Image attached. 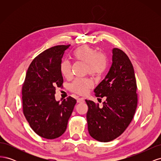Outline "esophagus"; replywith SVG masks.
<instances>
[{
	"instance_id": "34e87169",
	"label": "esophagus",
	"mask_w": 161,
	"mask_h": 161,
	"mask_svg": "<svg viewBox=\"0 0 161 161\" xmlns=\"http://www.w3.org/2000/svg\"><path fill=\"white\" fill-rule=\"evenodd\" d=\"M84 101H85L84 98H78L77 103H82V102H84Z\"/></svg>"
}]
</instances>
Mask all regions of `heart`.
<instances>
[{
	"label": "heart",
	"mask_w": 161,
	"mask_h": 161,
	"mask_svg": "<svg viewBox=\"0 0 161 161\" xmlns=\"http://www.w3.org/2000/svg\"><path fill=\"white\" fill-rule=\"evenodd\" d=\"M73 56L77 60L86 64V72L93 76H99L105 70L107 59L103 53L97 52L89 46H82L78 47L73 53ZM60 70L62 75L69 78L71 75V66L68 60L62 62ZM92 82L89 79H76L70 86L71 90L79 95H85L92 87Z\"/></svg>",
	"instance_id": "b5f03b06"
}]
</instances>
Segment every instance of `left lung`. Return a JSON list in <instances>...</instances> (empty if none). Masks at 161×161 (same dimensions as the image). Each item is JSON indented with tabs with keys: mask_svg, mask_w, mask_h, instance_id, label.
Wrapping results in <instances>:
<instances>
[{
	"mask_svg": "<svg viewBox=\"0 0 161 161\" xmlns=\"http://www.w3.org/2000/svg\"><path fill=\"white\" fill-rule=\"evenodd\" d=\"M112 54L108 73L94 90L96 97L105 99L103 107L85 100L89 108L86 114L89 133L92 138L103 142L118 138L128 128L138 103L132 64L118 48H114Z\"/></svg>",
	"mask_w": 161,
	"mask_h": 161,
	"instance_id": "8db88e82",
	"label": "left lung"
}]
</instances>
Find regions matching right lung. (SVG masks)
Listing matches in <instances>:
<instances>
[{
	"label": "right lung",
	"instance_id": "right-lung-1",
	"mask_svg": "<svg viewBox=\"0 0 161 161\" xmlns=\"http://www.w3.org/2000/svg\"><path fill=\"white\" fill-rule=\"evenodd\" d=\"M69 46H56L39 54L29 67L23 85L24 115L32 130L46 139L64 133L76 103L72 97L61 102L55 99L56 88L63 83L62 58Z\"/></svg>",
	"mask_w": 161,
	"mask_h": 161
}]
</instances>
